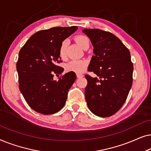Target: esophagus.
Segmentation results:
<instances>
[{
    "label": "esophagus",
    "mask_w": 151,
    "mask_h": 151,
    "mask_svg": "<svg viewBox=\"0 0 151 151\" xmlns=\"http://www.w3.org/2000/svg\"><path fill=\"white\" fill-rule=\"evenodd\" d=\"M82 77H83V75H82V74L77 73V78H82Z\"/></svg>",
    "instance_id": "esophagus-1"
}]
</instances>
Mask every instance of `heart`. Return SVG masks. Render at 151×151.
<instances>
[{"mask_svg": "<svg viewBox=\"0 0 151 151\" xmlns=\"http://www.w3.org/2000/svg\"><path fill=\"white\" fill-rule=\"evenodd\" d=\"M76 40L82 48H86L89 46V39L86 36L79 35L76 37ZM67 41L64 40L62 42L59 49V55L61 58H65L66 56V48H67ZM88 63L85 60H72L65 66L66 70L68 71H73L76 73H82L85 71L87 67Z\"/></svg>", "mask_w": 151, "mask_h": 151, "instance_id": "1", "label": "heart"}]
</instances>
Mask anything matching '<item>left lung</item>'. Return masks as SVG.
<instances>
[{
	"mask_svg": "<svg viewBox=\"0 0 151 151\" xmlns=\"http://www.w3.org/2000/svg\"><path fill=\"white\" fill-rule=\"evenodd\" d=\"M82 32L94 48L88 71L97 75L96 78L85 75L86 104L97 116H111L124 104L133 83L130 51L110 32L98 29H84Z\"/></svg>",
	"mask_w": 151,
	"mask_h": 151,
	"instance_id": "left-lung-1",
	"label": "left lung"
}]
</instances>
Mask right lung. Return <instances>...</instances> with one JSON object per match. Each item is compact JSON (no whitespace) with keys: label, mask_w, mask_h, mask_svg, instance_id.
<instances>
[{"label":"right lung","mask_w":151,"mask_h":151,"mask_svg":"<svg viewBox=\"0 0 151 151\" xmlns=\"http://www.w3.org/2000/svg\"><path fill=\"white\" fill-rule=\"evenodd\" d=\"M78 27H53L32 35L18 54L16 69L19 89L29 106L44 115L57 113L65 106L69 88L76 79L73 71L53 80L63 68L59 49L63 40L77 30Z\"/></svg>","instance_id":"1"}]
</instances>
